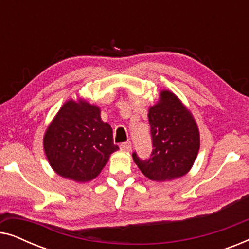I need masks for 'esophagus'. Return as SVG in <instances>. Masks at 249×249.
I'll list each match as a JSON object with an SVG mask.
<instances>
[{"label": "esophagus", "instance_id": "1", "mask_svg": "<svg viewBox=\"0 0 249 249\" xmlns=\"http://www.w3.org/2000/svg\"><path fill=\"white\" fill-rule=\"evenodd\" d=\"M120 148L122 149V151H124V152H130L131 151V142L128 141V142H121Z\"/></svg>", "mask_w": 249, "mask_h": 249}]
</instances>
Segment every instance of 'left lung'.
Returning a JSON list of instances; mask_svg holds the SVG:
<instances>
[{"instance_id": "1", "label": "left lung", "mask_w": 249, "mask_h": 249, "mask_svg": "<svg viewBox=\"0 0 249 249\" xmlns=\"http://www.w3.org/2000/svg\"><path fill=\"white\" fill-rule=\"evenodd\" d=\"M152 153L142 160L132 158L141 171L154 181H165L185 176L192 168L199 149V132L193 115L175 94L163 90L158 104L148 111Z\"/></svg>"}]
</instances>
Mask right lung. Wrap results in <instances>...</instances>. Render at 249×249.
<instances>
[{
    "instance_id": "obj_1",
    "label": "right lung",
    "mask_w": 249,
    "mask_h": 249,
    "mask_svg": "<svg viewBox=\"0 0 249 249\" xmlns=\"http://www.w3.org/2000/svg\"><path fill=\"white\" fill-rule=\"evenodd\" d=\"M118 149L100 108L84 101H68L44 136V151L54 171L78 182L96 178Z\"/></svg>"
}]
</instances>
